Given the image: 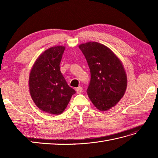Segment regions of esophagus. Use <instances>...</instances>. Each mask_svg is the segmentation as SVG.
<instances>
[{
  "mask_svg": "<svg viewBox=\"0 0 158 158\" xmlns=\"http://www.w3.org/2000/svg\"><path fill=\"white\" fill-rule=\"evenodd\" d=\"M82 90H83V88H81V87L79 86V87H78V88H76V92H77V94H80V93H81Z\"/></svg>",
  "mask_w": 158,
  "mask_h": 158,
  "instance_id": "1",
  "label": "esophagus"
}]
</instances>
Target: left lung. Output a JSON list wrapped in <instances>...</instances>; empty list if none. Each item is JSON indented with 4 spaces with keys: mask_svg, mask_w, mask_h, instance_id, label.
<instances>
[{
    "mask_svg": "<svg viewBox=\"0 0 158 158\" xmlns=\"http://www.w3.org/2000/svg\"><path fill=\"white\" fill-rule=\"evenodd\" d=\"M91 73L87 89L93 105L101 111L115 106L127 88V75L122 61L108 47L98 42L79 45Z\"/></svg>",
    "mask_w": 158,
    "mask_h": 158,
    "instance_id": "left-lung-1",
    "label": "left lung"
}]
</instances>
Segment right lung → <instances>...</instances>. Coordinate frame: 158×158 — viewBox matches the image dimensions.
Listing matches in <instances>:
<instances>
[{"label":"right lung","mask_w":158,"mask_h":158,"mask_svg":"<svg viewBox=\"0 0 158 158\" xmlns=\"http://www.w3.org/2000/svg\"><path fill=\"white\" fill-rule=\"evenodd\" d=\"M64 46L52 47L36 60L29 75L33 102L42 111L59 115L66 108L75 91L67 84L60 69Z\"/></svg>","instance_id":"obj_1"}]
</instances>
